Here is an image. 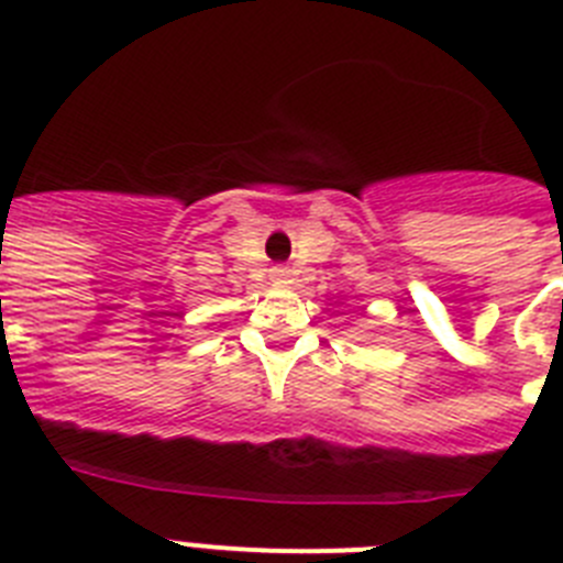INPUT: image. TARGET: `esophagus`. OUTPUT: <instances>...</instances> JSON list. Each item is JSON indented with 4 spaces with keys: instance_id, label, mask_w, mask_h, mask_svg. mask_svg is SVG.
<instances>
[{
    "instance_id": "1",
    "label": "esophagus",
    "mask_w": 563,
    "mask_h": 563,
    "mask_svg": "<svg viewBox=\"0 0 563 563\" xmlns=\"http://www.w3.org/2000/svg\"><path fill=\"white\" fill-rule=\"evenodd\" d=\"M287 276H290L287 267H273V278H276V282H287Z\"/></svg>"
}]
</instances>
